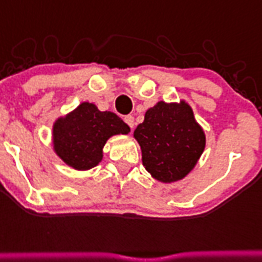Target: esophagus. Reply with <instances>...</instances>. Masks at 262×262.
<instances>
[{"label": "esophagus", "instance_id": "1", "mask_svg": "<svg viewBox=\"0 0 262 262\" xmlns=\"http://www.w3.org/2000/svg\"><path fill=\"white\" fill-rule=\"evenodd\" d=\"M123 119H125V122L129 125V127H130V129H133V127H135V118H133L132 115H126V117H125Z\"/></svg>", "mask_w": 262, "mask_h": 262}]
</instances>
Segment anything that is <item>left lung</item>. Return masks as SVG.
Returning a JSON list of instances; mask_svg holds the SVG:
<instances>
[{"label":"left lung","mask_w":262,"mask_h":262,"mask_svg":"<svg viewBox=\"0 0 262 262\" xmlns=\"http://www.w3.org/2000/svg\"><path fill=\"white\" fill-rule=\"evenodd\" d=\"M143 166L162 183L178 182L193 171L205 149V132L185 100H160L136 127Z\"/></svg>","instance_id":"obj_1"}]
</instances>
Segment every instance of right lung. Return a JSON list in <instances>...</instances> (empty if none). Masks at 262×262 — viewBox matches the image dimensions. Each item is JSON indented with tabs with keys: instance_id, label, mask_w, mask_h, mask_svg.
<instances>
[{
	"instance_id": "add662e5",
	"label": "right lung",
	"mask_w": 262,
	"mask_h": 262,
	"mask_svg": "<svg viewBox=\"0 0 262 262\" xmlns=\"http://www.w3.org/2000/svg\"><path fill=\"white\" fill-rule=\"evenodd\" d=\"M130 127L111 111L80 103L75 110L55 119L51 130L53 151L69 167L87 171L103 159V147L117 135H129Z\"/></svg>"
}]
</instances>
